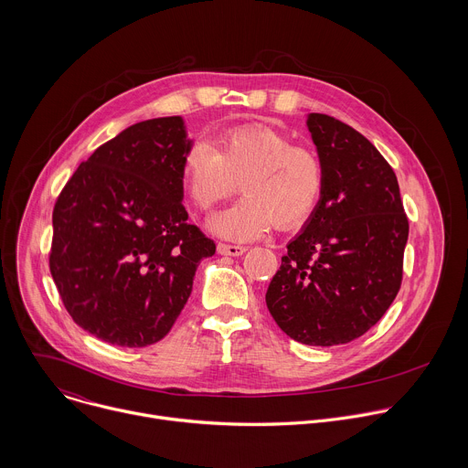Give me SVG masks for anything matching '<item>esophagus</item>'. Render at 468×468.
<instances>
[{"label": "esophagus", "instance_id": "obj_1", "mask_svg": "<svg viewBox=\"0 0 468 468\" xmlns=\"http://www.w3.org/2000/svg\"><path fill=\"white\" fill-rule=\"evenodd\" d=\"M217 250H218V253H220V255L239 257V255H242L248 248H246V246H240V244H224V242H218Z\"/></svg>", "mask_w": 468, "mask_h": 468}]
</instances>
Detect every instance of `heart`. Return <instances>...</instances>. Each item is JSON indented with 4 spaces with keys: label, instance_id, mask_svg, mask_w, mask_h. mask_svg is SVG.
Here are the masks:
<instances>
[{
    "label": "heart",
    "instance_id": "b5f03b06",
    "mask_svg": "<svg viewBox=\"0 0 468 468\" xmlns=\"http://www.w3.org/2000/svg\"><path fill=\"white\" fill-rule=\"evenodd\" d=\"M181 181L192 206L209 211L231 197L240 183L246 194L217 215L211 228L224 239L250 240L269 231L303 226L325 190V168L316 152L292 146L283 131L264 123L226 129L213 146L192 144L181 165Z\"/></svg>",
    "mask_w": 468,
    "mask_h": 468
}]
</instances>
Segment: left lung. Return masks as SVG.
I'll return each mask as SVG.
<instances>
[{"label":"left lung","mask_w":468,"mask_h":468,"mask_svg":"<svg viewBox=\"0 0 468 468\" xmlns=\"http://www.w3.org/2000/svg\"><path fill=\"white\" fill-rule=\"evenodd\" d=\"M307 129L325 190L266 291L287 335L309 346L346 345L390 307L404 274L410 222L394 170L359 131L311 112Z\"/></svg>","instance_id":"1"}]
</instances>
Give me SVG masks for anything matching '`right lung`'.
<instances>
[{"label":"right lung","mask_w":468,"mask_h":468,"mask_svg":"<svg viewBox=\"0 0 468 468\" xmlns=\"http://www.w3.org/2000/svg\"><path fill=\"white\" fill-rule=\"evenodd\" d=\"M181 116L144 120L101 144L53 207L49 271L78 325L125 348L159 343L215 240L188 224Z\"/></svg>","instance_id":"right-lung-1"}]
</instances>
